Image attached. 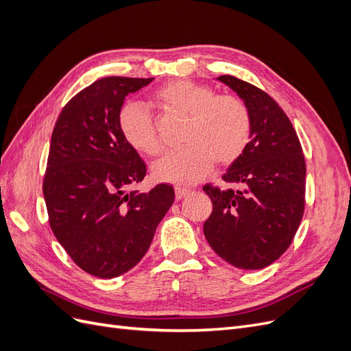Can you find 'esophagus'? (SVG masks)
<instances>
[{
  "mask_svg": "<svg viewBox=\"0 0 351 351\" xmlns=\"http://www.w3.org/2000/svg\"><path fill=\"white\" fill-rule=\"evenodd\" d=\"M190 193V189L189 187H183V186H177L176 187V199L177 200H182L183 197H186Z\"/></svg>",
  "mask_w": 351,
  "mask_h": 351,
  "instance_id": "obj_1",
  "label": "esophagus"
}]
</instances>
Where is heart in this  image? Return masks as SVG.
<instances>
[{
	"mask_svg": "<svg viewBox=\"0 0 351 351\" xmlns=\"http://www.w3.org/2000/svg\"><path fill=\"white\" fill-rule=\"evenodd\" d=\"M154 99L159 107L187 117V146L165 155L152 167L154 177L159 182L178 186L197 183L210 173L215 159L219 164L234 162L249 145L250 112L237 97L214 95L204 84L178 79L159 88ZM119 127L134 151L149 156L162 152L152 117L142 105H125L119 115Z\"/></svg>",
	"mask_w": 351,
	"mask_h": 351,
	"instance_id": "heart-1",
	"label": "heart"
}]
</instances>
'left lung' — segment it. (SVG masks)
<instances>
[{"mask_svg": "<svg viewBox=\"0 0 351 351\" xmlns=\"http://www.w3.org/2000/svg\"><path fill=\"white\" fill-rule=\"evenodd\" d=\"M250 112L246 149L222 176L234 189L205 186L212 214L204 232L214 252L241 269H261L289 249L304 210L306 164L289 117L268 93L219 76Z\"/></svg>", "mask_w": 351, "mask_h": 351, "instance_id": "8db88e82", "label": "left lung"}]
</instances>
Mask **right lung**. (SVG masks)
I'll list each match as a JSON object with an SVG mask.
<instances>
[{
  "mask_svg": "<svg viewBox=\"0 0 351 351\" xmlns=\"http://www.w3.org/2000/svg\"><path fill=\"white\" fill-rule=\"evenodd\" d=\"M151 79L105 77L62 108L51 136L44 197L49 226L74 263L98 278L130 271L171 208L174 189L133 190L146 165L119 127L124 99Z\"/></svg>",
  "mask_w": 351,
  "mask_h": 351,
  "instance_id": "obj_1",
  "label": "right lung"
}]
</instances>
